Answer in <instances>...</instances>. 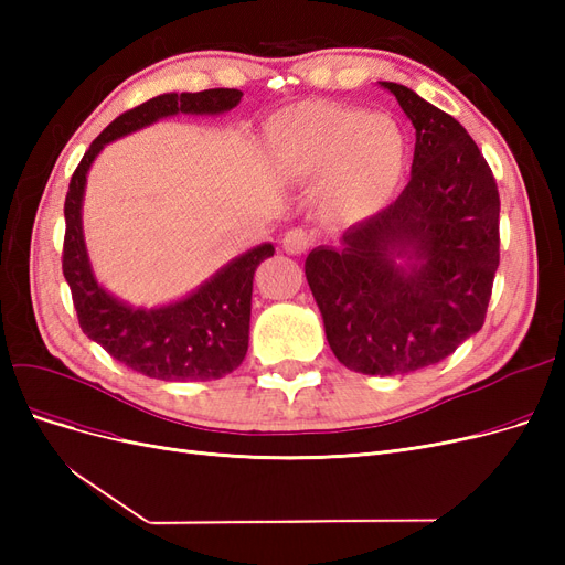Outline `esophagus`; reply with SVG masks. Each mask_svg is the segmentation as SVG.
I'll return each instance as SVG.
<instances>
[{"mask_svg": "<svg viewBox=\"0 0 565 565\" xmlns=\"http://www.w3.org/2000/svg\"><path fill=\"white\" fill-rule=\"evenodd\" d=\"M311 235L306 233L303 228H289L282 237V249L287 254H303L306 249L311 247Z\"/></svg>", "mask_w": 565, "mask_h": 565, "instance_id": "34e87169", "label": "esophagus"}]
</instances>
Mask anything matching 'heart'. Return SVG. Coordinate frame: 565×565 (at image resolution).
I'll return each mask as SVG.
<instances>
[{
    "label": "heart",
    "instance_id": "obj_1",
    "mask_svg": "<svg viewBox=\"0 0 565 565\" xmlns=\"http://www.w3.org/2000/svg\"><path fill=\"white\" fill-rule=\"evenodd\" d=\"M266 152L285 179H318L324 218L361 224L396 195L407 164V139L388 115L303 100L268 119Z\"/></svg>",
    "mask_w": 565,
    "mask_h": 565
}]
</instances>
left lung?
I'll return each instance as SVG.
<instances>
[{
	"label": "left lung",
	"instance_id": "1",
	"mask_svg": "<svg viewBox=\"0 0 565 565\" xmlns=\"http://www.w3.org/2000/svg\"><path fill=\"white\" fill-rule=\"evenodd\" d=\"M380 84L415 127L409 183L303 268L337 361L391 377L440 363L483 328L500 266V193L452 115L403 84Z\"/></svg>",
	"mask_w": 565,
	"mask_h": 565
}]
</instances>
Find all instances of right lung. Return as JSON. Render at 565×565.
<instances>
[{
    "mask_svg": "<svg viewBox=\"0 0 565 565\" xmlns=\"http://www.w3.org/2000/svg\"><path fill=\"white\" fill-rule=\"evenodd\" d=\"M243 92L207 89L198 94H160L136 106L98 134L84 152L65 195V241L63 276L71 285L79 328L115 361L164 382L218 380L245 361L249 344L252 280L262 262L276 247L264 243L204 280L195 292L179 301L136 309L113 297L92 270L82 231V200L87 174L110 141L139 131L162 117L172 115H221L241 104Z\"/></svg>",
    "mask_w": 565,
    "mask_h": 565,
    "instance_id": "add662e5",
    "label": "right lung"
}]
</instances>
